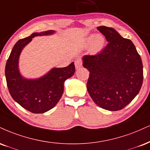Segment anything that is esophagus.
I'll return each instance as SVG.
<instances>
[{
  "instance_id": "obj_1",
  "label": "esophagus",
  "mask_w": 150,
  "mask_h": 150,
  "mask_svg": "<svg viewBox=\"0 0 150 150\" xmlns=\"http://www.w3.org/2000/svg\"><path fill=\"white\" fill-rule=\"evenodd\" d=\"M75 68L76 69H79L82 66V62L80 59H77L76 61H75Z\"/></svg>"
}]
</instances>
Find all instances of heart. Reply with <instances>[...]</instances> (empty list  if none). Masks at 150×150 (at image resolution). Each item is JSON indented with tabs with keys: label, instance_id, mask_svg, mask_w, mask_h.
<instances>
[{
	"label": "heart",
	"instance_id": "b5f03b06",
	"mask_svg": "<svg viewBox=\"0 0 150 150\" xmlns=\"http://www.w3.org/2000/svg\"><path fill=\"white\" fill-rule=\"evenodd\" d=\"M105 42V38L100 34H91L84 40L85 47L90 46V51L93 54H98L103 48Z\"/></svg>",
	"mask_w": 150,
	"mask_h": 150
}]
</instances>
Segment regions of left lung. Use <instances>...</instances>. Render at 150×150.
Here are the masks:
<instances>
[{
	"label": "left lung",
	"instance_id": "1",
	"mask_svg": "<svg viewBox=\"0 0 150 150\" xmlns=\"http://www.w3.org/2000/svg\"><path fill=\"white\" fill-rule=\"evenodd\" d=\"M108 45L98 54L82 58L89 71L86 88L97 105L110 111L123 109L140 91L143 80L141 58L132 41L114 28L97 27Z\"/></svg>",
	"mask_w": 150,
	"mask_h": 150
}]
</instances>
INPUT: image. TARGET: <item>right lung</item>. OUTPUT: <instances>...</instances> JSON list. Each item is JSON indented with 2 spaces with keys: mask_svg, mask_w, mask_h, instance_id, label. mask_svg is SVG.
I'll return each instance as SVG.
<instances>
[{
  "mask_svg": "<svg viewBox=\"0 0 150 150\" xmlns=\"http://www.w3.org/2000/svg\"><path fill=\"white\" fill-rule=\"evenodd\" d=\"M55 30L33 33L18 40L12 48L5 66V77L9 92L17 103L33 113H44L53 108L59 101L64 89V82L75 71L72 62L64 68H53L43 76L35 79L26 78L19 68L21 52L35 36L50 35Z\"/></svg>",
  "mask_w": 150,
  "mask_h": 150,
  "instance_id": "right-lung-1",
  "label": "right lung"
}]
</instances>
